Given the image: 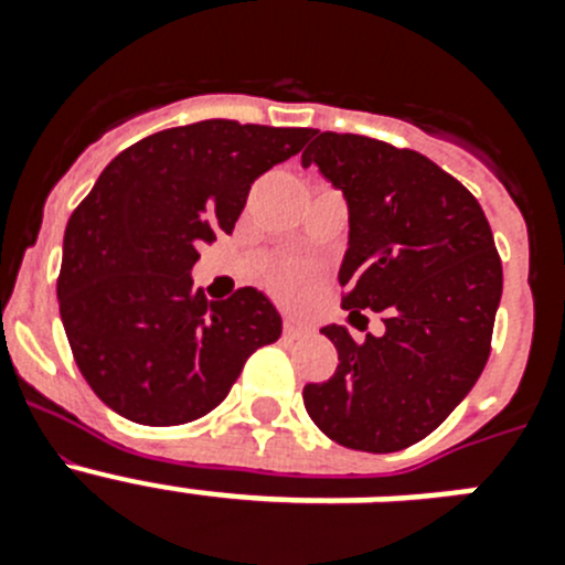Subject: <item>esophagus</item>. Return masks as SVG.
Listing matches in <instances>:
<instances>
[{
  "instance_id": "1",
  "label": "esophagus",
  "mask_w": 565,
  "mask_h": 565,
  "mask_svg": "<svg viewBox=\"0 0 565 565\" xmlns=\"http://www.w3.org/2000/svg\"><path fill=\"white\" fill-rule=\"evenodd\" d=\"M282 333H286L288 339H297V337H302V333H308V328L299 326L297 319L286 317V319H282Z\"/></svg>"
}]
</instances>
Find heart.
Returning <instances> with one entry per match:
<instances>
[{"mask_svg":"<svg viewBox=\"0 0 565 565\" xmlns=\"http://www.w3.org/2000/svg\"><path fill=\"white\" fill-rule=\"evenodd\" d=\"M317 271L306 263H286V266L274 268L271 277H268V286L277 294L282 302H306L313 291H317Z\"/></svg>","mask_w":565,"mask_h":565,"instance_id":"heart-1","label":"heart"}]
</instances>
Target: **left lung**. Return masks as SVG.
<instances>
[{"label": "left lung", "instance_id": "1", "mask_svg": "<svg viewBox=\"0 0 565 565\" xmlns=\"http://www.w3.org/2000/svg\"><path fill=\"white\" fill-rule=\"evenodd\" d=\"M302 167L342 189L351 237L342 308L379 311L382 337L322 328L333 376L306 384V411L342 447L396 452L430 436L481 376L503 268L483 209L463 183L413 149L351 132H313Z\"/></svg>", "mask_w": 565, "mask_h": 565}]
</instances>
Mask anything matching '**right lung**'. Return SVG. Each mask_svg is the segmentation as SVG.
Returning a JSON list of instances; mask_svg holds the SVG:
<instances>
[{"label": "right lung", "instance_id": "1", "mask_svg": "<svg viewBox=\"0 0 565 565\" xmlns=\"http://www.w3.org/2000/svg\"><path fill=\"white\" fill-rule=\"evenodd\" d=\"M306 127L226 118L172 127L124 149L70 214L56 294L70 351L109 411L147 427L206 416L246 359L277 342L266 294L206 306L198 248L232 234L259 174L306 147Z\"/></svg>", "mask_w": 565, "mask_h": 565}]
</instances>
